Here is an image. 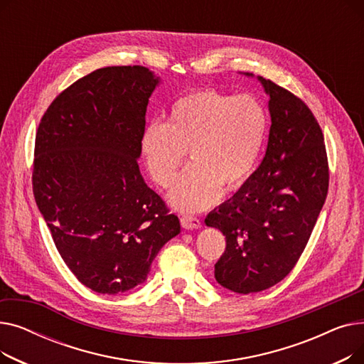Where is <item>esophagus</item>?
Segmentation results:
<instances>
[{"mask_svg":"<svg viewBox=\"0 0 364 364\" xmlns=\"http://www.w3.org/2000/svg\"><path fill=\"white\" fill-rule=\"evenodd\" d=\"M181 225H183V228H186V230H198V228L202 227V223L196 217L184 215V217H181Z\"/></svg>","mask_w":364,"mask_h":364,"instance_id":"34e87169","label":"esophagus"}]
</instances>
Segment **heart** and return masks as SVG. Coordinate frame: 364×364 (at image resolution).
Listing matches in <instances>:
<instances>
[{"label":"heart","instance_id":"1","mask_svg":"<svg viewBox=\"0 0 364 364\" xmlns=\"http://www.w3.org/2000/svg\"><path fill=\"white\" fill-rule=\"evenodd\" d=\"M267 117L251 95L190 91L171 105L166 122L151 121L140 151L150 177L168 187L188 151L190 165L168 193L178 211L196 213L235 192L252 176L265 137Z\"/></svg>","mask_w":364,"mask_h":364}]
</instances>
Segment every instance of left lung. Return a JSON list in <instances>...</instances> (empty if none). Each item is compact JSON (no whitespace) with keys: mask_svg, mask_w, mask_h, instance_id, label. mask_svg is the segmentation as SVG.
Wrapping results in <instances>:
<instances>
[{"mask_svg":"<svg viewBox=\"0 0 364 364\" xmlns=\"http://www.w3.org/2000/svg\"><path fill=\"white\" fill-rule=\"evenodd\" d=\"M257 80L270 97L265 156L237 192L205 218L225 236L215 280L245 295L269 289L291 273L329 186L324 139L311 110L288 90L262 76Z\"/></svg>","mask_w":364,"mask_h":364,"instance_id":"8db88e82","label":"left lung"}]
</instances>
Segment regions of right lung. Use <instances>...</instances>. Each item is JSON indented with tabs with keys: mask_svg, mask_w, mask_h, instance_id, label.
Wrapping results in <instances>:
<instances>
[{
	"mask_svg": "<svg viewBox=\"0 0 364 364\" xmlns=\"http://www.w3.org/2000/svg\"><path fill=\"white\" fill-rule=\"evenodd\" d=\"M161 82L144 66L97 69L57 95L38 127L35 202L65 264L94 292L137 288L180 233L137 162Z\"/></svg>",
	"mask_w": 364,
	"mask_h": 364,
	"instance_id": "obj_1",
	"label": "right lung"
}]
</instances>
